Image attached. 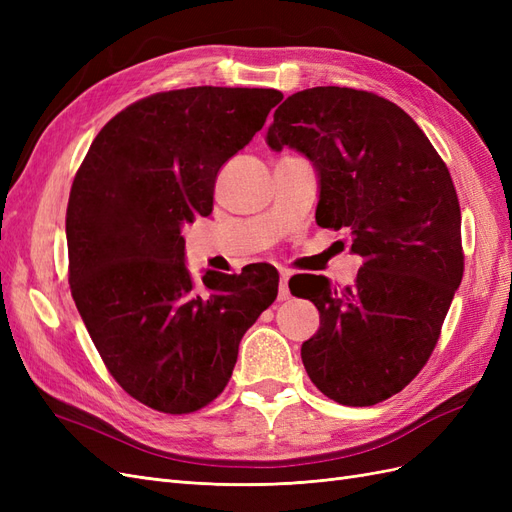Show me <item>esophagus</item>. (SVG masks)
I'll list each match as a JSON object with an SVG mask.
<instances>
[{
	"label": "esophagus",
	"mask_w": 512,
	"mask_h": 512,
	"mask_svg": "<svg viewBox=\"0 0 512 512\" xmlns=\"http://www.w3.org/2000/svg\"><path fill=\"white\" fill-rule=\"evenodd\" d=\"M277 299L286 301L290 299V288H288V273L280 275V288H277Z\"/></svg>",
	"instance_id": "34e87169"
}]
</instances>
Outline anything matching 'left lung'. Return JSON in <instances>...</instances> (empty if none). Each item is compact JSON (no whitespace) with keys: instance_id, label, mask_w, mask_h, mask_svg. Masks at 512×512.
Returning <instances> with one entry per match:
<instances>
[{"instance_id":"left-lung-1","label":"left lung","mask_w":512,"mask_h":512,"mask_svg":"<svg viewBox=\"0 0 512 512\" xmlns=\"http://www.w3.org/2000/svg\"><path fill=\"white\" fill-rule=\"evenodd\" d=\"M267 143L314 162L318 226L346 230L363 258L352 288L322 275H301L290 288L320 312L318 333L301 346L307 376L337 404H380L425 367L461 284L451 173L404 108L350 87L288 96Z\"/></svg>"}]
</instances>
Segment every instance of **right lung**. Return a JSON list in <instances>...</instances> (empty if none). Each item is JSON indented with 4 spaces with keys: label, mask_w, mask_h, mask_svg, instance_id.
Wrapping results in <instances>:
<instances>
[{
    "label": "right lung",
    "mask_w": 512,
    "mask_h": 512,
    "mask_svg": "<svg viewBox=\"0 0 512 512\" xmlns=\"http://www.w3.org/2000/svg\"><path fill=\"white\" fill-rule=\"evenodd\" d=\"M277 89L188 87L123 108L72 181L66 237L76 309L117 384L141 404L190 414L218 397L245 331L277 297L260 262L239 275L185 267L181 226L213 209L215 177L262 130Z\"/></svg>",
    "instance_id": "1"
}]
</instances>
